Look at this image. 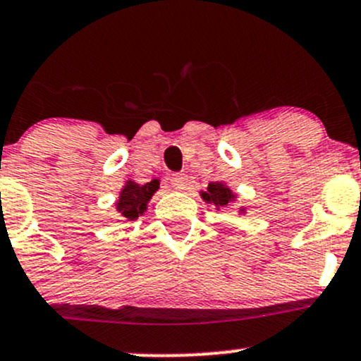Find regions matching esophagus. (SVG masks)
<instances>
[{
    "instance_id": "34e87169",
    "label": "esophagus",
    "mask_w": 361,
    "mask_h": 361,
    "mask_svg": "<svg viewBox=\"0 0 361 361\" xmlns=\"http://www.w3.org/2000/svg\"><path fill=\"white\" fill-rule=\"evenodd\" d=\"M170 184H172L173 189H185V185H188V176L185 173H173L172 177H170Z\"/></svg>"
}]
</instances>
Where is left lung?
I'll return each mask as SVG.
<instances>
[{
  "instance_id": "left-lung-1",
  "label": "left lung",
  "mask_w": 361,
  "mask_h": 361,
  "mask_svg": "<svg viewBox=\"0 0 361 361\" xmlns=\"http://www.w3.org/2000/svg\"><path fill=\"white\" fill-rule=\"evenodd\" d=\"M203 197L207 201H213L216 207H226L228 201H232V192L231 189H227L224 184H219V182H212L208 185V192H203Z\"/></svg>"
}]
</instances>
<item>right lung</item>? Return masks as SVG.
<instances>
[{
	"mask_svg": "<svg viewBox=\"0 0 361 361\" xmlns=\"http://www.w3.org/2000/svg\"><path fill=\"white\" fill-rule=\"evenodd\" d=\"M160 188V182L157 179L148 182L145 185L134 184V182H127L123 191L120 192V200L117 203V210L120 215L126 216L127 220H135L142 212L146 210V203L153 192Z\"/></svg>",
	"mask_w": 361,
	"mask_h": 361,
	"instance_id": "obj_1",
	"label": "right lung"
}]
</instances>
